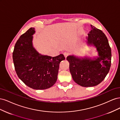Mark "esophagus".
Wrapping results in <instances>:
<instances>
[{
  "label": "esophagus",
  "mask_w": 120,
  "mask_h": 120,
  "mask_svg": "<svg viewBox=\"0 0 120 120\" xmlns=\"http://www.w3.org/2000/svg\"><path fill=\"white\" fill-rule=\"evenodd\" d=\"M64 56L65 57L67 58V57L68 56V53L67 52H64Z\"/></svg>",
  "instance_id": "esophagus-1"
}]
</instances>
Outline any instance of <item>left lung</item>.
I'll return each mask as SVG.
<instances>
[{
  "mask_svg": "<svg viewBox=\"0 0 120 120\" xmlns=\"http://www.w3.org/2000/svg\"><path fill=\"white\" fill-rule=\"evenodd\" d=\"M90 27L86 38L87 44L96 49L97 56L82 57L71 54L67 57L72 79L84 87L100 83L108 74L111 64V49L106 35L92 25Z\"/></svg>",
  "mask_w": 120,
  "mask_h": 120,
  "instance_id": "1",
  "label": "left lung"
}]
</instances>
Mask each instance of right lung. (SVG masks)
Returning a JSON list of instances; mask_svg holds the SVG:
<instances>
[{"label": "right lung", "instance_id": "obj_1", "mask_svg": "<svg viewBox=\"0 0 120 120\" xmlns=\"http://www.w3.org/2000/svg\"><path fill=\"white\" fill-rule=\"evenodd\" d=\"M35 33V28L31 27L17 40L13 64L18 77L25 85L34 90H45L56 82L60 63L65 57L63 54L52 57L38 52L32 42Z\"/></svg>", "mask_w": 120, "mask_h": 120}]
</instances>
